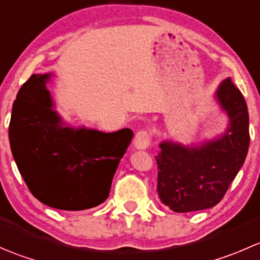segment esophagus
Instances as JSON below:
<instances>
[{"instance_id": "esophagus-1", "label": "esophagus", "mask_w": 260, "mask_h": 260, "mask_svg": "<svg viewBox=\"0 0 260 260\" xmlns=\"http://www.w3.org/2000/svg\"><path fill=\"white\" fill-rule=\"evenodd\" d=\"M149 143H151V135H149L148 131L141 129L136 133L135 141H133V145H135L136 148L146 149L148 148Z\"/></svg>"}]
</instances>
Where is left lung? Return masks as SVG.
<instances>
[{
	"mask_svg": "<svg viewBox=\"0 0 260 260\" xmlns=\"http://www.w3.org/2000/svg\"><path fill=\"white\" fill-rule=\"evenodd\" d=\"M216 98L230 119L221 137L200 147L159 145L157 192L162 203L176 212L204 210L219 204L245 161L250 142L245 99L230 78L220 84Z\"/></svg>",
	"mask_w": 260,
	"mask_h": 260,
	"instance_id": "left-lung-1",
	"label": "left lung"
}]
</instances>
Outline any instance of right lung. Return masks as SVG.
Returning <instances> with one entry per match:
<instances>
[{
	"label": "right lung",
	"instance_id": "add662e5",
	"mask_svg": "<svg viewBox=\"0 0 260 260\" xmlns=\"http://www.w3.org/2000/svg\"><path fill=\"white\" fill-rule=\"evenodd\" d=\"M50 74H34L18 90L9 138L12 156L34 196L50 208L78 211L101 205L111 191L133 132L64 127L46 89Z\"/></svg>",
	"mask_w": 260,
	"mask_h": 260
}]
</instances>
